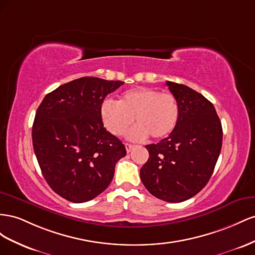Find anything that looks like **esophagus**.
<instances>
[{
    "mask_svg": "<svg viewBox=\"0 0 255 255\" xmlns=\"http://www.w3.org/2000/svg\"><path fill=\"white\" fill-rule=\"evenodd\" d=\"M125 147H126L127 152H130V151H131V149L134 147V145L129 144V143H125Z\"/></svg>",
    "mask_w": 255,
    "mask_h": 255,
    "instance_id": "1",
    "label": "esophagus"
}]
</instances>
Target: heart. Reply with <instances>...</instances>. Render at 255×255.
<instances>
[{
    "instance_id": "obj_1",
    "label": "heart",
    "mask_w": 255,
    "mask_h": 255,
    "mask_svg": "<svg viewBox=\"0 0 255 255\" xmlns=\"http://www.w3.org/2000/svg\"><path fill=\"white\" fill-rule=\"evenodd\" d=\"M100 115L105 127L116 136L125 134L135 119L137 125L129 134L132 140L141 141L148 135L154 140H162L177 125L179 105L172 93L137 87L124 93L119 103L105 100Z\"/></svg>"
}]
</instances>
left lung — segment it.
<instances>
[{"label": "left lung", "mask_w": 255, "mask_h": 255, "mask_svg": "<svg viewBox=\"0 0 255 255\" xmlns=\"http://www.w3.org/2000/svg\"><path fill=\"white\" fill-rule=\"evenodd\" d=\"M179 105L173 132L146 145L148 160L140 172L143 185L156 198L184 202L212 177L222 146V126L214 105L184 84L166 81Z\"/></svg>", "instance_id": "1"}]
</instances>
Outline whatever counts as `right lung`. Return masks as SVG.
<instances>
[{
    "mask_svg": "<svg viewBox=\"0 0 255 255\" xmlns=\"http://www.w3.org/2000/svg\"><path fill=\"white\" fill-rule=\"evenodd\" d=\"M124 82L83 77L47 94L36 111L33 147L43 177L69 202L83 203L104 192L125 145L104 127L101 104Z\"/></svg>",
    "mask_w": 255,
    "mask_h": 255,
    "instance_id": "1",
    "label": "right lung"
}]
</instances>
